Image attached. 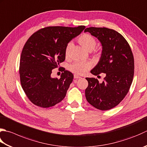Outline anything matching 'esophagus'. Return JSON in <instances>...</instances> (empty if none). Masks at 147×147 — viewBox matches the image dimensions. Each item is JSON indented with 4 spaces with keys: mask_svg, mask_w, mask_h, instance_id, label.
I'll use <instances>...</instances> for the list:
<instances>
[{
    "mask_svg": "<svg viewBox=\"0 0 147 147\" xmlns=\"http://www.w3.org/2000/svg\"><path fill=\"white\" fill-rule=\"evenodd\" d=\"M74 79H78V78H80V76H78L77 74H74Z\"/></svg>",
    "mask_w": 147,
    "mask_h": 147,
    "instance_id": "obj_1",
    "label": "esophagus"
}]
</instances>
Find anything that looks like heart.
Masks as SVG:
<instances>
[{
	"instance_id": "1",
	"label": "heart",
	"mask_w": 147,
	"mask_h": 147,
	"mask_svg": "<svg viewBox=\"0 0 147 147\" xmlns=\"http://www.w3.org/2000/svg\"><path fill=\"white\" fill-rule=\"evenodd\" d=\"M78 42L82 47L87 51H91L96 46L97 41L94 37L89 34H83L77 39ZM71 43H68L65 48V57L67 58L69 55ZM91 64L90 62H85L81 61L74 62L69 66V70L78 75H83L87 73L90 68Z\"/></svg>"
}]
</instances>
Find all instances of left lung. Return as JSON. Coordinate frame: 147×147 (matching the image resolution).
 Here are the masks:
<instances>
[{"label": "left lung", "mask_w": 147, "mask_h": 147, "mask_svg": "<svg viewBox=\"0 0 147 147\" xmlns=\"http://www.w3.org/2000/svg\"><path fill=\"white\" fill-rule=\"evenodd\" d=\"M97 37L102 45L99 61L90 73L95 76L105 73L104 81L86 78L87 101L100 110L115 107L128 93L134 76V57L130 46L118 32L105 27H88L85 30Z\"/></svg>", "instance_id": "obj_1"}]
</instances>
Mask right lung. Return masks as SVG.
<instances>
[{
  "label": "right lung",
  "instance_id": "right-lung-1",
  "mask_svg": "<svg viewBox=\"0 0 147 147\" xmlns=\"http://www.w3.org/2000/svg\"><path fill=\"white\" fill-rule=\"evenodd\" d=\"M85 28L83 25L47 27L34 33L26 42L20 57V82L34 105L49 108L64 99L73 74L65 69L59 79L51 78V74L52 69L65 60L68 42Z\"/></svg>",
  "mask_w": 147,
  "mask_h": 147
}]
</instances>
